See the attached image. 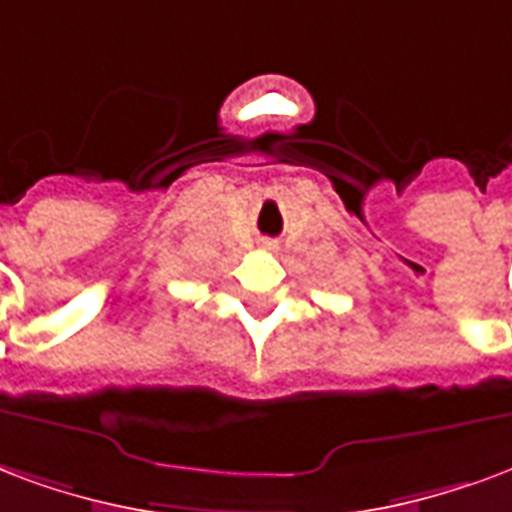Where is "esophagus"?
<instances>
[{"label":"esophagus","instance_id":"34e87169","mask_svg":"<svg viewBox=\"0 0 512 512\" xmlns=\"http://www.w3.org/2000/svg\"><path fill=\"white\" fill-rule=\"evenodd\" d=\"M261 248H264V251H278V242H275V240H261Z\"/></svg>","mask_w":512,"mask_h":512}]
</instances>
